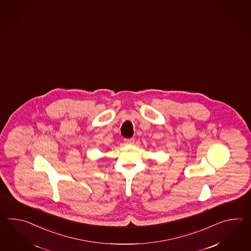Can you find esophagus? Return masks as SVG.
Here are the masks:
<instances>
[{
  "label": "esophagus",
  "mask_w": 251,
  "mask_h": 251,
  "mask_svg": "<svg viewBox=\"0 0 251 251\" xmlns=\"http://www.w3.org/2000/svg\"><path fill=\"white\" fill-rule=\"evenodd\" d=\"M125 141V144H127V145H132L134 144V139L133 138H126L124 140Z\"/></svg>",
  "instance_id": "34e87169"
}]
</instances>
